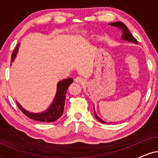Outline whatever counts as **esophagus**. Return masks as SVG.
Returning a JSON list of instances; mask_svg holds the SVG:
<instances>
[{
	"instance_id": "1",
	"label": "esophagus",
	"mask_w": 158,
	"mask_h": 158,
	"mask_svg": "<svg viewBox=\"0 0 158 158\" xmlns=\"http://www.w3.org/2000/svg\"><path fill=\"white\" fill-rule=\"evenodd\" d=\"M75 81H76V82H77V83H79V84H83V83H84L85 81V79L83 77H77L75 79Z\"/></svg>"
}]
</instances>
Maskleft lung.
<instances>
[{
    "label": "left lung",
    "instance_id": "1",
    "mask_svg": "<svg viewBox=\"0 0 158 158\" xmlns=\"http://www.w3.org/2000/svg\"><path fill=\"white\" fill-rule=\"evenodd\" d=\"M109 24L111 25V26L116 27L117 29H119V30H121V32H122L121 39H122L123 40H124V41H128V42H132V43H134V44H137V40H136L135 38L132 35V34L131 33V32H129V30H128V27H126V25L125 24V23L121 22V21H117V22L110 23ZM94 115H95V117L97 118V119H98V120L99 121V122H101L102 123H111L105 122V121L102 120V119L99 118V117L97 116V114H96L95 109H94Z\"/></svg>",
    "mask_w": 158,
    "mask_h": 158
}]
</instances>
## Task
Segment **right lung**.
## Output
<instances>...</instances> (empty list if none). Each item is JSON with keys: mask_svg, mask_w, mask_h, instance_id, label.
<instances>
[{"mask_svg": "<svg viewBox=\"0 0 158 158\" xmlns=\"http://www.w3.org/2000/svg\"><path fill=\"white\" fill-rule=\"evenodd\" d=\"M20 46V43H19L16 47L13 52L12 54V59H11V62H13L15 60L16 56H17L18 52ZM73 79L72 78H68V79H62L57 83V88H56V96L54 97L53 100L50 106L47 108L44 111L39 112V113H33L23 108L19 102H17L18 106L20 110L23 112L25 115L27 116L29 118L33 119V120L39 121L41 123H52L54 121L57 120L59 117H61L63 111H64L65 99H66L67 90H68L69 86L73 83Z\"/></svg>", "mask_w": 158, "mask_h": 158, "instance_id": "obj_1", "label": "right lung"}]
</instances>
